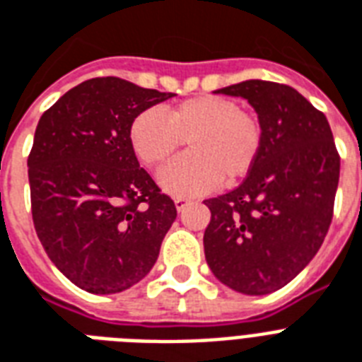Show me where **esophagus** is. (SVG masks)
Segmentation results:
<instances>
[{
	"label": "esophagus",
	"instance_id": "obj_1",
	"mask_svg": "<svg viewBox=\"0 0 362 362\" xmlns=\"http://www.w3.org/2000/svg\"><path fill=\"white\" fill-rule=\"evenodd\" d=\"M189 203H192L189 199H184V197L175 199V206H176V210H178V212H182V210L186 209V206H189Z\"/></svg>",
	"mask_w": 362,
	"mask_h": 362
}]
</instances>
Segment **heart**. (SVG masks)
Here are the masks:
<instances>
[{
	"label": "heart",
	"mask_w": 362,
	"mask_h": 362,
	"mask_svg": "<svg viewBox=\"0 0 362 362\" xmlns=\"http://www.w3.org/2000/svg\"><path fill=\"white\" fill-rule=\"evenodd\" d=\"M189 152L159 173V186L176 197L201 195L220 180L235 184L253 169L263 133L253 116L221 95H197L170 107L165 116L142 110L129 127L133 152L144 165L156 167L184 144Z\"/></svg>",
	"instance_id": "heart-1"
}]
</instances>
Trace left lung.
<instances>
[{
	"mask_svg": "<svg viewBox=\"0 0 362 362\" xmlns=\"http://www.w3.org/2000/svg\"><path fill=\"white\" fill-rule=\"evenodd\" d=\"M216 93L252 105L263 144L237 189L204 201L212 214L204 257L223 286L267 295L289 284L323 244L340 158L325 115L295 88L246 81Z\"/></svg>",
	"mask_w": 362,
	"mask_h": 362,
	"instance_id": "1",
	"label": "left lung"
}]
</instances>
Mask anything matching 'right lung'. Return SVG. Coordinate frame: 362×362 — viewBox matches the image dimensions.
Wrapping results in <instances>:
<instances>
[{"label":"right lung","mask_w":362,"mask_h":362,"mask_svg":"<svg viewBox=\"0 0 362 362\" xmlns=\"http://www.w3.org/2000/svg\"><path fill=\"white\" fill-rule=\"evenodd\" d=\"M173 95L99 76L37 124L28 158L33 226L50 261L84 291H125L158 261L176 206L141 169L129 127Z\"/></svg>","instance_id":"add662e5"}]
</instances>
